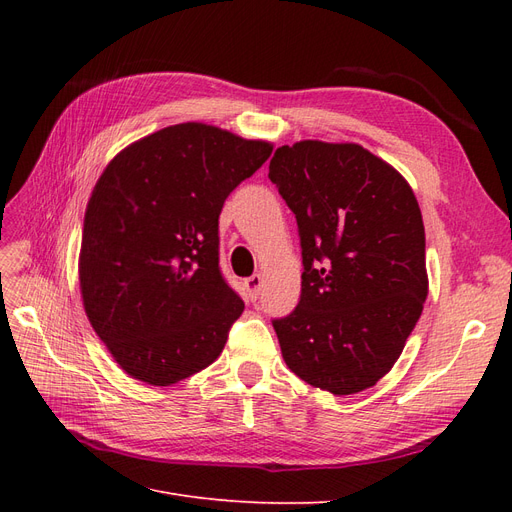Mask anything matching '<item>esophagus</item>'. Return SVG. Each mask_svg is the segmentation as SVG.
<instances>
[{"mask_svg":"<svg viewBox=\"0 0 512 512\" xmlns=\"http://www.w3.org/2000/svg\"><path fill=\"white\" fill-rule=\"evenodd\" d=\"M260 288H262V275L260 273H254L252 277H247L245 290H247V294H250L252 301H256L260 297Z\"/></svg>","mask_w":512,"mask_h":512,"instance_id":"1","label":"esophagus"}]
</instances>
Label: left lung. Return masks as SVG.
I'll return each instance as SVG.
<instances>
[{"instance_id": "8db88e82", "label": "left lung", "mask_w": 512, "mask_h": 512, "mask_svg": "<svg viewBox=\"0 0 512 512\" xmlns=\"http://www.w3.org/2000/svg\"><path fill=\"white\" fill-rule=\"evenodd\" d=\"M269 179L297 218L301 299L273 320L286 365L354 395L389 374L427 299L425 226L408 181L356 143L275 151Z\"/></svg>"}]
</instances>
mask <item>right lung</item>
<instances>
[{"mask_svg":"<svg viewBox=\"0 0 512 512\" xmlns=\"http://www.w3.org/2000/svg\"><path fill=\"white\" fill-rule=\"evenodd\" d=\"M207 123H177L108 162L87 203L85 314L128 376L170 386L218 359L243 301L220 271L224 200L271 156Z\"/></svg>","mask_w":512,"mask_h":512,"instance_id":"obj_1","label":"right lung"}]
</instances>
